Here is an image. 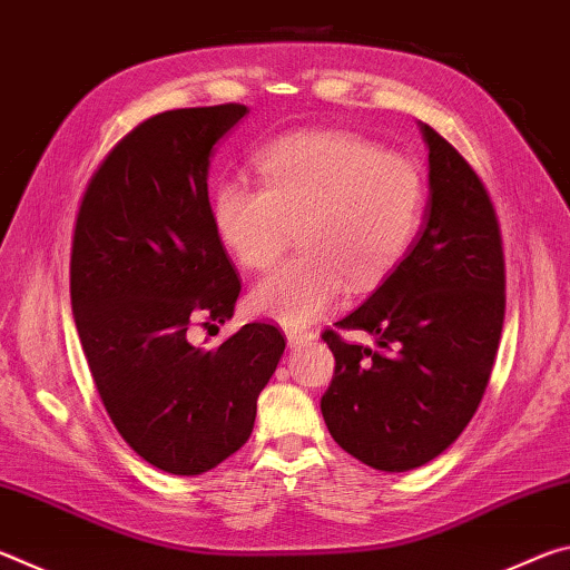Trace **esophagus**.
Wrapping results in <instances>:
<instances>
[{"mask_svg":"<svg viewBox=\"0 0 570 570\" xmlns=\"http://www.w3.org/2000/svg\"><path fill=\"white\" fill-rule=\"evenodd\" d=\"M286 342L292 344V346H298V344H304V342H312L314 340V332H308V330H296V326H286Z\"/></svg>","mask_w":570,"mask_h":570,"instance_id":"esophagus-1","label":"esophagus"}]
</instances>
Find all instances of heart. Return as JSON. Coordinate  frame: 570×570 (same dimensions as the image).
Segmentation results:
<instances>
[{
  "label": "heart",
  "mask_w": 570,
  "mask_h": 570,
  "mask_svg": "<svg viewBox=\"0 0 570 570\" xmlns=\"http://www.w3.org/2000/svg\"><path fill=\"white\" fill-rule=\"evenodd\" d=\"M262 186L226 180L210 216L244 268L272 266L296 228L298 254L248 294L250 312L306 326L340 294L372 292L407 256L424 210L420 168L352 132H292L256 156Z\"/></svg>",
  "instance_id": "1"
}]
</instances>
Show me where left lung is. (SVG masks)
<instances>
[{
	"label": "left lung",
	"instance_id": "8db88e82",
	"mask_svg": "<svg viewBox=\"0 0 570 570\" xmlns=\"http://www.w3.org/2000/svg\"><path fill=\"white\" fill-rule=\"evenodd\" d=\"M430 148V204L420 236L340 330H326L334 377L322 414L336 445L384 472L445 452L485 394L505 316V258L495 208L470 163L420 125Z\"/></svg>",
	"mask_w": 570,
	"mask_h": 570
}]
</instances>
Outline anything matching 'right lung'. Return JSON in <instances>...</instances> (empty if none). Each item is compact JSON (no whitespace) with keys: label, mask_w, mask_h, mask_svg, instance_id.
Returning <instances> with one entry per match:
<instances>
[{"label":"right lung","mask_w":570,"mask_h":570,"mask_svg":"<svg viewBox=\"0 0 570 570\" xmlns=\"http://www.w3.org/2000/svg\"><path fill=\"white\" fill-rule=\"evenodd\" d=\"M246 105L153 115L100 163L75 220L70 296L100 400L122 440L170 475H200L244 445L284 336L246 324L218 350L240 292L210 216V150Z\"/></svg>","instance_id":"1"}]
</instances>
